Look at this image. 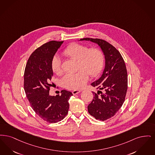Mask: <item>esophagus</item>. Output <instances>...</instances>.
<instances>
[{
    "instance_id": "obj_1",
    "label": "esophagus",
    "mask_w": 155,
    "mask_h": 155,
    "mask_svg": "<svg viewBox=\"0 0 155 155\" xmlns=\"http://www.w3.org/2000/svg\"><path fill=\"white\" fill-rule=\"evenodd\" d=\"M81 92V90H74V91H72V93H73V94L74 95L78 94L80 93Z\"/></svg>"
}]
</instances>
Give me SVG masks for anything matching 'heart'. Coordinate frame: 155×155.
<instances>
[{
	"instance_id": "b5f03b06",
	"label": "heart",
	"mask_w": 155,
	"mask_h": 155,
	"mask_svg": "<svg viewBox=\"0 0 155 155\" xmlns=\"http://www.w3.org/2000/svg\"><path fill=\"white\" fill-rule=\"evenodd\" d=\"M68 58L77 61V72L66 74L62 79L64 87L78 90L83 87L88 80V74L95 76L101 72L105 62V56L101 49L79 44H73L63 51ZM51 68L56 74L62 72L61 61L58 55H54L51 60Z\"/></svg>"
}]
</instances>
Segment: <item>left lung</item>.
<instances>
[{
    "instance_id": "8db88e82",
    "label": "left lung",
    "mask_w": 155,
    "mask_h": 155,
    "mask_svg": "<svg viewBox=\"0 0 155 155\" xmlns=\"http://www.w3.org/2000/svg\"><path fill=\"white\" fill-rule=\"evenodd\" d=\"M79 41H90L97 44L105 56V67L102 75L91 84L99 90L97 93L93 92V100L87 107L88 112L92 116L104 121L114 116L124 103L127 90L126 65L119 51L107 41L93 38Z\"/></svg>"
}]
</instances>
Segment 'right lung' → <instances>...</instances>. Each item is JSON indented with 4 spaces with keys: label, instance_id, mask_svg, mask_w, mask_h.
Masks as SVG:
<instances>
[{
    "label": "right lung",
    "instance_id": "add662e5",
    "mask_svg": "<svg viewBox=\"0 0 155 155\" xmlns=\"http://www.w3.org/2000/svg\"><path fill=\"white\" fill-rule=\"evenodd\" d=\"M64 41H50L36 49L27 62L24 72V90L35 112L43 120L55 123L62 120L69 107L73 94L62 90L61 94H49L53 71L51 60Z\"/></svg>",
    "mask_w": 155,
    "mask_h": 155
}]
</instances>
